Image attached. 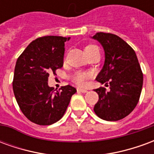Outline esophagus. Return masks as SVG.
<instances>
[{"label": "esophagus", "instance_id": "34e87169", "mask_svg": "<svg viewBox=\"0 0 154 154\" xmlns=\"http://www.w3.org/2000/svg\"><path fill=\"white\" fill-rule=\"evenodd\" d=\"M77 91H80V92H82V93H87V89H85V88H77Z\"/></svg>", "mask_w": 154, "mask_h": 154}]
</instances>
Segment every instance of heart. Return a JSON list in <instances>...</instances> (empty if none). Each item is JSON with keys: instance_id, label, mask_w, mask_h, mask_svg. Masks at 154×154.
<instances>
[{"instance_id": "1", "label": "heart", "mask_w": 154, "mask_h": 154, "mask_svg": "<svg viewBox=\"0 0 154 154\" xmlns=\"http://www.w3.org/2000/svg\"><path fill=\"white\" fill-rule=\"evenodd\" d=\"M97 46L94 45V44H89L85 47V52L86 54H88L90 52L94 50L95 48H97ZM91 74L88 72H76L75 73L72 75V81L78 85V86H83L84 84L86 83V81L90 78Z\"/></svg>"}]
</instances>
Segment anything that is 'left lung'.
Segmentation results:
<instances>
[{
  "instance_id": "1",
  "label": "left lung",
  "mask_w": 154,
  "mask_h": 154,
  "mask_svg": "<svg viewBox=\"0 0 154 154\" xmlns=\"http://www.w3.org/2000/svg\"><path fill=\"white\" fill-rule=\"evenodd\" d=\"M92 38L105 51V63L96 80L110 87L95 89L99 100L94 111L100 119L116 121L132 112L139 102L143 87V72L134 50L113 34L99 32Z\"/></svg>"
}]
</instances>
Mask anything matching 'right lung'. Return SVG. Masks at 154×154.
<instances>
[{
    "instance_id": "add662e5",
    "label": "right lung",
    "mask_w": 154,
    "mask_h": 154,
    "mask_svg": "<svg viewBox=\"0 0 154 154\" xmlns=\"http://www.w3.org/2000/svg\"><path fill=\"white\" fill-rule=\"evenodd\" d=\"M70 38L44 36L32 41L16 61L13 91L20 109L31 122L49 125L63 116L72 96L70 85L58 90L48 87L49 74L63 65L65 42Z\"/></svg>"
}]
</instances>
